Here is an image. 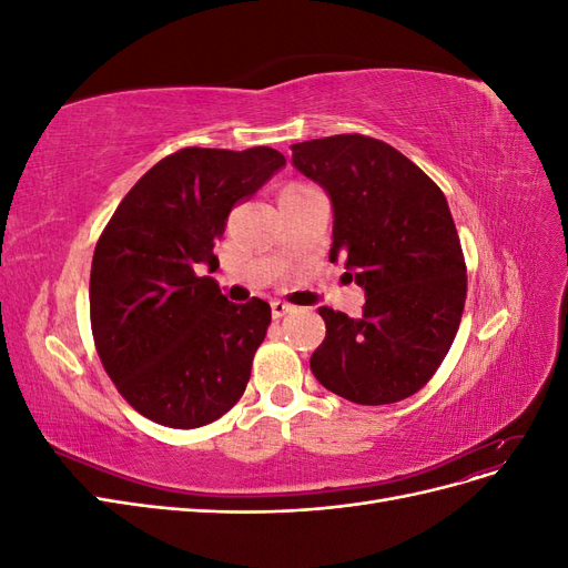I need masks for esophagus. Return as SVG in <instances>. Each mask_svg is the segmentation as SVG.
<instances>
[{
	"label": "esophagus",
	"mask_w": 568,
	"mask_h": 568,
	"mask_svg": "<svg viewBox=\"0 0 568 568\" xmlns=\"http://www.w3.org/2000/svg\"><path fill=\"white\" fill-rule=\"evenodd\" d=\"M272 317H284L286 313H291V305L284 301H272Z\"/></svg>",
	"instance_id": "obj_1"
}]
</instances>
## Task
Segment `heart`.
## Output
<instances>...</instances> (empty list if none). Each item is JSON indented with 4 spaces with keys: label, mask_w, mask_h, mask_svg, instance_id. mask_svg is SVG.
Here are the masks:
<instances>
[{
    "label": "heart",
    "mask_w": 568,
    "mask_h": 568,
    "mask_svg": "<svg viewBox=\"0 0 568 568\" xmlns=\"http://www.w3.org/2000/svg\"><path fill=\"white\" fill-rule=\"evenodd\" d=\"M288 186H303V184H288Z\"/></svg>",
    "instance_id": "1"
}]
</instances>
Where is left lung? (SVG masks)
Returning a JSON list of instances; mask_svg holds the SVG:
<instances>
[{
    "label": "left lung",
    "instance_id": "1",
    "mask_svg": "<svg viewBox=\"0 0 568 568\" xmlns=\"http://www.w3.org/2000/svg\"><path fill=\"white\" fill-rule=\"evenodd\" d=\"M294 165L334 205L329 261L365 288L363 315L320 307L315 379L357 405L417 393L448 355L467 301V265L448 201L398 149L365 134L291 146ZM349 274V272H348Z\"/></svg>",
    "mask_w": 568,
    "mask_h": 568
}]
</instances>
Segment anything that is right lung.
<instances>
[{"instance_id": "add662e5", "label": "right lung", "mask_w": 568, "mask_h": 568, "mask_svg": "<svg viewBox=\"0 0 568 568\" xmlns=\"http://www.w3.org/2000/svg\"><path fill=\"white\" fill-rule=\"evenodd\" d=\"M282 165L270 146L180 149L142 175L101 232L90 274L94 346L146 419L199 428L244 395L270 305L230 303L199 270L215 272L227 215Z\"/></svg>"}]
</instances>
